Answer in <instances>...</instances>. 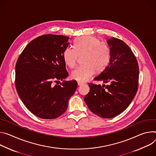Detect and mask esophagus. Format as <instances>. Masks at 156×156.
Masks as SVG:
<instances>
[{
    "label": "esophagus",
    "instance_id": "esophagus-1",
    "mask_svg": "<svg viewBox=\"0 0 156 156\" xmlns=\"http://www.w3.org/2000/svg\"><path fill=\"white\" fill-rule=\"evenodd\" d=\"M77 84H78L79 86H81V85H84L85 83H84V82H80V81H77Z\"/></svg>",
    "mask_w": 156,
    "mask_h": 156
}]
</instances>
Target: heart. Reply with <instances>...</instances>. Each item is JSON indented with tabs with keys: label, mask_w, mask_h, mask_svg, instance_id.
<instances>
[{
	"label": "heart",
	"mask_w": 156,
	"mask_h": 156,
	"mask_svg": "<svg viewBox=\"0 0 156 156\" xmlns=\"http://www.w3.org/2000/svg\"><path fill=\"white\" fill-rule=\"evenodd\" d=\"M83 65L77 67L71 74L73 79L86 81L95 74L103 71L108 65L111 58L109 46L98 38L83 36L77 38L74 48L67 47L63 52L65 64L71 68L76 66L79 56H82Z\"/></svg>",
	"instance_id": "obj_1"
}]
</instances>
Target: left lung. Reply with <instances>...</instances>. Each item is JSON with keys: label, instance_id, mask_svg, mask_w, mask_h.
<instances>
[{"label": "left lung", "instance_id": "obj_1", "mask_svg": "<svg viewBox=\"0 0 156 156\" xmlns=\"http://www.w3.org/2000/svg\"><path fill=\"white\" fill-rule=\"evenodd\" d=\"M108 65L94 80L108 83H88L90 92L84 97L89 110L103 118H111L122 113L134 98L139 85V66L132 50L122 40L113 37Z\"/></svg>", "mask_w": 156, "mask_h": 156}]
</instances>
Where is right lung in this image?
<instances>
[{
	"label": "right lung",
	"mask_w": 156,
	"mask_h": 156,
	"mask_svg": "<svg viewBox=\"0 0 156 156\" xmlns=\"http://www.w3.org/2000/svg\"><path fill=\"white\" fill-rule=\"evenodd\" d=\"M69 40L63 35L44 34L31 41L17 59L16 92L27 109L40 118L62 115L77 89L75 80L59 84L69 74L63 59Z\"/></svg>",
	"instance_id": "add662e5"
}]
</instances>
